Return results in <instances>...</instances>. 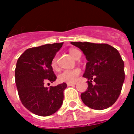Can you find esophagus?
Here are the masks:
<instances>
[{
  "mask_svg": "<svg viewBox=\"0 0 134 134\" xmlns=\"http://www.w3.org/2000/svg\"><path fill=\"white\" fill-rule=\"evenodd\" d=\"M76 84V83H67V85L68 86H74Z\"/></svg>",
  "mask_w": 134,
  "mask_h": 134,
  "instance_id": "obj_1",
  "label": "esophagus"
}]
</instances>
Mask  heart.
Segmentation results:
<instances>
[{
    "label": "heart",
    "instance_id": "obj_1",
    "mask_svg": "<svg viewBox=\"0 0 134 134\" xmlns=\"http://www.w3.org/2000/svg\"><path fill=\"white\" fill-rule=\"evenodd\" d=\"M69 54L72 57L76 59L79 53L81 52L76 48H70L69 50ZM51 67L55 70L58 69V65H57V58L53 59L51 62ZM81 69L79 68H74V69H69V70H65L62 71L58 75V79L60 82H66V83H74L76 80L78 76L80 74Z\"/></svg>",
    "mask_w": 134,
    "mask_h": 134
}]
</instances>
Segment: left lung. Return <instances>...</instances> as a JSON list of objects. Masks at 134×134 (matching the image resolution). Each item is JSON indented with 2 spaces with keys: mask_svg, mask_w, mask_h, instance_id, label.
<instances>
[{
  "mask_svg": "<svg viewBox=\"0 0 134 134\" xmlns=\"http://www.w3.org/2000/svg\"><path fill=\"white\" fill-rule=\"evenodd\" d=\"M71 43L83 51L88 60L83 75L88 79V88L81 94L83 103L98 110L112 106L119 98L125 78L124 61L119 51L106 43Z\"/></svg>",
  "mask_w": 134,
  "mask_h": 134,
  "instance_id": "left-lung-1",
  "label": "left lung"
}]
</instances>
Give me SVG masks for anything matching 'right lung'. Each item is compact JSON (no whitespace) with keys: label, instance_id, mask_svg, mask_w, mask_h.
Wrapping results in <instances>:
<instances>
[{"label":"right lung","instance_id":"right-lung-1","mask_svg":"<svg viewBox=\"0 0 134 134\" xmlns=\"http://www.w3.org/2000/svg\"><path fill=\"white\" fill-rule=\"evenodd\" d=\"M63 43L46 44L24 51L17 60L15 82L23 105L35 115L46 117L54 114L63 105L66 83L45 87L56 80L51 62Z\"/></svg>","mask_w":134,"mask_h":134}]
</instances>
